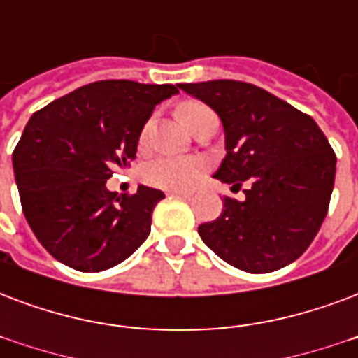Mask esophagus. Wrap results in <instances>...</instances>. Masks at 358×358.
<instances>
[{"instance_id":"esophagus-1","label":"esophagus","mask_w":358,"mask_h":358,"mask_svg":"<svg viewBox=\"0 0 358 358\" xmlns=\"http://www.w3.org/2000/svg\"><path fill=\"white\" fill-rule=\"evenodd\" d=\"M167 195H171V197H189L191 193H189V191L173 189V191H167Z\"/></svg>"}]
</instances>
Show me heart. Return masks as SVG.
<instances>
[{
	"mask_svg": "<svg viewBox=\"0 0 358 358\" xmlns=\"http://www.w3.org/2000/svg\"><path fill=\"white\" fill-rule=\"evenodd\" d=\"M203 108H206V106L201 105V103H195V101H189V103L180 105L178 116L191 129V125L195 122V116ZM146 133H148V125L144 127L143 136H146ZM204 171H206L204 161L197 159V157L159 155V157L150 161L148 165L143 169V178L146 184L159 187V189L184 191L189 189L191 185L203 176Z\"/></svg>",
	"mask_w": 358,
	"mask_h": 358,
	"instance_id": "heart-1",
	"label": "heart"
}]
</instances>
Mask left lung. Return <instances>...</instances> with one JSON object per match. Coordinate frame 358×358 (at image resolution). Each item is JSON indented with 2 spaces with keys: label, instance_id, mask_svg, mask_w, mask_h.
Segmentation results:
<instances>
[{
  "label": "left lung",
  "instance_id": "8db88e82",
  "mask_svg": "<svg viewBox=\"0 0 358 358\" xmlns=\"http://www.w3.org/2000/svg\"><path fill=\"white\" fill-rule=\"evenodd\" d=\"M222 118L227 155L214 174L240 187L199 234L225 263L252 274L287 266L306 252L331 203L336 154L313 122L266 90L240 80L180 84Z\"/></svg>",
  "mask_w": 358,
  "mask_h": 358
}]
</instances>
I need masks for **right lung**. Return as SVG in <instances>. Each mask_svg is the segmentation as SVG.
<instances>
[{"label":"right lung","instance_id":"1","mask_svg":"<svg viewBox=\"0 0 358 358\" xmlns=\"http://www.w3.org/2000/svg\"><path fill=\"white\" fill-rule=\"evenodd\" d=\"M178 88L92 82L29 118L13 152V169L22 212L59 263L101 272L125 261L148 238L163 191L138 185L133 195L118 197L106 189V180L135 159L152 110Z\"/></svg>","mask_w":358,"mask_h":358}]
</instances>
